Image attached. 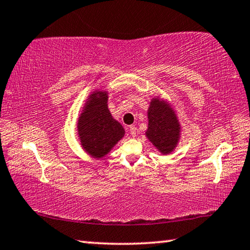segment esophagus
Instances as JSON below:
<instances>
[{"label":"esophagus","mask_w":250,"mask_h":250,"mask_svg":"<svg viewBox=\"0 0 250 250\" xmlns=\"http://www.w3.org/2000/svg\"><path fill=\"white\" fill-rule=\"evenodd\" d=\"M129 132H130L131 135H132V137H135V135H137V128H135L134 125H130L129 126Z\"/></svg>","instance_id":"esophagus-1"}]
</instances>
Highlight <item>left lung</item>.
Listing matches in <instances>:
<instances>
[{
    "label": "left lung",
    "mask_w": 250,
    "mask_h": 250,
    "mask_svg": "<svg viewBox=\"0 0 250 250\" xmlns=\"http://www.w3.org/2000/svg\"><path fill=\"white\" fill-rule=\"evenodd\" d=\"M149 128L146 135L150 141L164 154L174 149L179 139V122L167 104L152 100L149 108Z\"/></svg>",
    "instance_id": "1"
}]
</instances>
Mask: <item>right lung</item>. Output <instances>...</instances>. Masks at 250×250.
<instances>
[{
    "label": "right lung",
    "mask_w": 250,
    "mask_h": 250,
    "mask_svg": "<svg viewBox=\"0 0 250 250\" xmlns=\"http://www.w3.org/2000/svg\"><path fill=\"white\" fill-rule=\"evenodd\" d=\"M98 94L99 97L95 96ZM108 96L91 95L78 121V132L83 149L96 158H103L124 137L125 130L113 120L107 107Z\"/></svg>",
    "instance_id": "obj_1"
}]
</instances>
